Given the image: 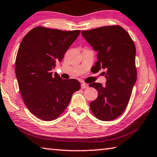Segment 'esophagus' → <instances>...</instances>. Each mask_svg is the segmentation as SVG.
Instances as JSON below:
<instances>
[{"label": "esophagus", "instance_id": "obj_1", "mask_svg": "<svg viewBox=\"0 0 157 157\" xmlns=\"http://www.w3.org/2000/svg\"><path fill=\"white\" fill-rule=\"evenodd\" d=\"M89 87V84L86 83H82L81 84V88L82 89H86Z\"/></svg>", "mask_w": 157, "mask_h": 157}]
</instances>
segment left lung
Wrapping results in <instances>:
<instances>
[{"label": "left lung", "instance_id": "left-lung-1", "mask_svg": "<svg viewBox=\"0 0 157 157\" xmlns=\"http://www.w3.org/2000/svg\"><path fill=\"white\" fill-rule=\"evenodd\" d=\"M83 38L98 52L94 67L101 68L106 78L105 85L91 83L98 91V97L90 103L97 118L111 121L123 113L130 100L136 82V50L129 34L119 26H108L82 31Z\"/></svg>", "mask_w": 157, "mask_h": 157}]
</instances>
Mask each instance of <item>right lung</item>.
Returning <instances> with one entry per match:
<instances>
[{
  "instance_id": "1",
  "label": "right lung",
  "mask_w": 157,
  "mask_h": 157,
  "mask_svg": "<svg viewBox=\"0 0 157 157\" xmlns=\"http://www.w3.org/2000/svg\"><path fill=\"white\" fill-rule=\"evenodd\" d=\"M79 33V30L38 26L24 36L19 47L15 73L19 91L29 110L44 121L58 117L80 89L76 79H63L52 72Z\"/></svg>"
}]
</instances>
